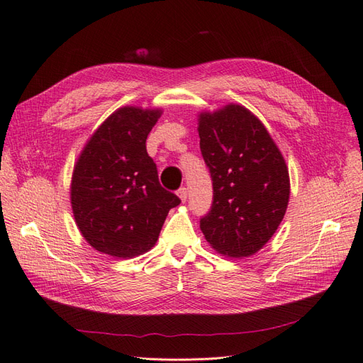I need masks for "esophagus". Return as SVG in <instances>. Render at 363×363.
Here are the masks:
<instances>
[{
    "label": "esophagus",
    "instance_id": "1",
    "mask_svg": "<svg viewBox=\"0 0 363 363\" xmlns=\"http://www.w3.org/2000/svg\"><path fill=\"white\" fill-rule=\"evenodd\" d=\"M177 195H179V199L182 200V203H184L186 199H188V189H186V188H180V189L177 191Z\"/></svg>",
    "mask_w": 363,
    "mask_h": 363
}]
</instances>
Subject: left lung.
I'll use <instances>...</instances> for the list:
<instances>
[{
	"instance_id": "obj_1",
	"label": "left lung",
	"mask_w": 363,
	"mask_h": 363,
	"mask_svg": "<svg viewBox=\"0 0 363 363\" xmlns=\"http://www.w3.org/2000/svg\"><path fill=\"white\" fill-rule=\"evenodd\" d=\"M199 135L213 183V203L201 218V232L219 255H256L286 213V162L262 121L240 104L201 112Z\"/></svg>"
}]
</instances>
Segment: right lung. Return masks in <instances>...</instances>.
<instances>
[{
  "instance_id": "obj_1",
  "label": "right lung",
  "mask_w": 363,
  "mask_h": 363,
  "mask_svg": "<svg viewBox=\"0 0 363 363\" xmlns=\"http://www.w3.org/2000/svg\"><path fill=\"white\" fill-rule=\"evenodd\" d=\"M162 108L124 106L86 142L71 179V206L82 236L116 259L144 255L156 245L175 194L164 191L147 138Z\"/></svg>"
}]
</instances>
